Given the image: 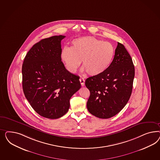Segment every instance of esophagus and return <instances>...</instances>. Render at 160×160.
Segmentation results:
<instances>
[{
  "label": "esophagus",
  "instance_id": "obj_1",
  "mask_svg": "<svg viewBox=\"0 0 160 160\" xmlns=\"http://www.w3.org/2000/svg\"><path fill=\"white\" fill-rule=\"evenodd\" d=\"M80 83H81V85H82V86H84V83H85V80H84V78H80Z\"/></svg>",
  "mask_w": 160,
  "mask_h": 160
}]
</instances>
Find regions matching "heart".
Wrapping results in <instances>:
<instances>
[{
    "label": "heart",
    "instance_id": "b5f03b06",
    "mask_svg": "<svg viewBox=\"0 0 160 160\" xmlns=\"http://www.w3.org/2000/svg\"><path fill=\"white\" fill-rule=\"evenodd\" d=\"M114 55L112 44L87 36L73 40L71 48H63L60 58L68 72L76 73L82 61V70L89 75L96 76L106 70Z\"/></svg>",
    "mask_w": 160,
    "mask_h": 160
}]
</instances>
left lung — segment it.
<instances>
[{"instance_id": "left-lung-1", "label": "left lung", "mask_w": 160, "mask_h": 160, "mask_svg": "<svg viewBox=\"0 0 160 160\" xmlns=\"http://www.w3.org/2000/svg\"><path fill=\"white\" fill-rule=\"evenodd\" d=\"M135 75L131 56L118 43L111 64L103 73L87 78L85 85L90 92L88 112L100 118L114 116L126 106L131 96Z\"/></svg>"}]
</instances>
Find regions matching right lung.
Listing matches in <instances>:
<instances>
[{
    "label": "right lung",
    "instance_id": "add662e5",
    "mask_svg": "<svg viewBox=\"0 0 160 160\" xmlns=\"http://www.w3.org/2000/svg\"><path fill=\"white\" fill-rule=\"evenodd\" d=\"M65 36L41 40L30 49L22 65L24 96L41 116L56 119L70 107V99L80 88L79 76L68 72L62 62L61 41Z\"/></svg>",
    "mask_w": 160,
    "mask_h": 160
}]
</instances>
